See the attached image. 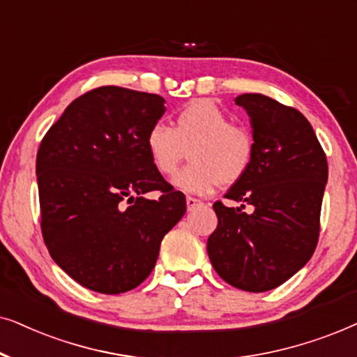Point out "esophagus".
Wrapping results in <instances>:
<instances>
[{"label":"esophagus","mask_w":357,"mask_h":357,"mask_svg":"<svg viewBox=\"0 0 357 357\" xmlns=\"http://www.w3.org/2000/svg\"><path fill=\"white\" fill-rule=\"evenodd\" d=\"M186 206H188V211H194V208H196L197 206H202V201H201V199L188 196L186 197Z\"/></svg>","instance_id":"1"}]
</instances>
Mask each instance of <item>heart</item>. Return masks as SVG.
<instances>
[{"label":"heart","mask_w":357,"mask_h":357,"mask_svg":"<svg viewBox=\"0 0 357 357\" xmlns=\"http://www.w3.org/2000/svg\"><path fill=\"white\" fill-rule=\"evenodd\" d=\"M145 146L161 176L173 174L189 149L191 163L174 176L173 184L192 194L236 183L248 173L255 156L251 132L231 123L230 116L208 99L183 107L173 127L155 122L146 132Z\"/></svg>","instance_id":"1"}]
</instances>
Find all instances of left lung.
Masks as SVG:
<instances>
[{
  "mask_svg": "<svg viewBox=\"0 0 357 357\" xmlns=\"http://www.w3.org/2000/svg\"><path fill=\"white\" fill-rule=\"evenodd\" d=\"M250 116L255 156L248 173L213 204L218 225L208 259L223 281L246 292L281 286L312 258L328 181L325 151L297 109L256 93L235 98ZM245 205L253 213H243Z\"/></svg>",
  "mask_w": 357,
  "mask_h": 357,
  "instance_id": "left-lung-1",
  "label": "left lung"
}]
</instances>
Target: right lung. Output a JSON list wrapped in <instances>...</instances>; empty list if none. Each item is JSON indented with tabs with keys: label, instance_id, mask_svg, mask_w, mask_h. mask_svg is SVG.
Segmentation results:
<instances>
[{
	"label": "right lung",
	"instance_id": "obj_1",
	"mask_svg": "<svg viewBox=\"0 0 357 357\" xmlns=\"http://www.w3.org/2000/svg\"><path fill=\"white\" fill-rule=\"evenodd\" d=\"M158 94L101 86L75 99L37 151L40 227L52 259L83 287L132 291L149 278L186 197L151 165L146 132ZM160 190L153 202L144 194Z\"/></svg>",
	"mask_w": 357,
	"mask_h": 357
}]
</instances>
